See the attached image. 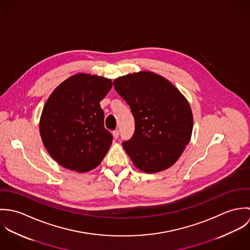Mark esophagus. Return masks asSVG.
I'll return each instance as SVG.
<instances>
[{"label":"esophagus","instance_id":"1","mask_svg":"<svg viewBox=\"0 0 250 250\" xmlns=\"http://www.w3.org/2000/svg\"><path fill=\"white\" fill-rule=\"evenodd\" d=\"M112 135H113V138H114L115 140H117V139H118V137H119V131H118V130H115V131H113Z\"/></svg>","mask_w":250,"mask_h":250}]
</instances>
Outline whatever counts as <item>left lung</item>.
Wrapping results in <instances>:
<instances>
[{
	"mask_svg": "<svg viewBox=\"0 0 250 250\" xmlns=\"http://www.w3.org/2000/svg\"><path fill=\"white\" fill-rule=\"evenodd\" d=\"M113 85L135 118L133 137L122 143L133 164L146 173L170 167L191 137L193 117L187 99L169 81L152 72L119 77Z\"/></svg>",
	"mask_w": 250,
	"mask_h": 250,
	"instance_id": "left-lung-1",
	"label": "left lung"
}]
</instances>
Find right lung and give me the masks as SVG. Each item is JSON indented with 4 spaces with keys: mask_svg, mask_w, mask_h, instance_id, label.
<instances>
[{
    "mask_svg": "<svg viewBox=\"0 0 250 250\" xmlns=\"http://www.w3.org/2000/svg\"><path fill=\"white\" fill-rule=\"evenodd\" d=\"M111 86L109 79L80 73L62 83L48 98L40 118V136L62 167L86 172L106 156L112 136L104 127L100 101Z\"/></svg>",
    "mask_w": 250,
    "mask_h": 250,
    "instance_id": "1",
    "label": "right lung"
}]
</instances>
